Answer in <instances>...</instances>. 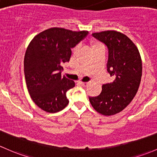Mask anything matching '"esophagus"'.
I'll list each match as a JSON object with an SVG mask.
<instances>
[{
  "instance_id": "1",
  "label": "esophagus",
  "mask_w": 157,
  "mask_h": 157,
  "mask_svg": "<svg viewBox=\"0 0 157 157\" xmlns=\"http://www.w3.org/2000/svg\"><path fill=\"white\" fill-rule=\"evenodd\" d=\"M79 84H80L81 85H82V86H83V87H86V86H88V85L89 83H88V82H79Z\"/></svg>"
}]
</instances>
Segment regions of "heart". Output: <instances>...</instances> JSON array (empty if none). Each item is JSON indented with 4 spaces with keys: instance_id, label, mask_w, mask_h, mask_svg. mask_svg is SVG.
I'll return each instance as SVG.
<instances>
[{
    "instance_id": "1",
    "label": "heart",
    "mask_w": 157,
    "mask_h": 157,
    "mask_svg": "<svg viewBox=\"0 0 157 157\" xmlns=\"http://www.w3.org/2000/svg\"><path fill=\"white\" fill-rule=\"evenodd\" d=\"M90 44H91L92 49H94V48H98V47H100V46H103L102 43H101L98 41H96V40H92V41H90ZM77 50H78V46L75 47V48H73L74 52H76Z\"/></svg>"
}]
</instances>
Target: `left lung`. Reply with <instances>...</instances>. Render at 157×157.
Returning a JSON list of instances; mask_svg holds the SVG:
<instances>
[{
	"label": "left lung",
	"instance_id": "left-lung-1",
	"mask_svg": "<svg viewBox=\"0 0 157 157\" xmlns=\"http://www.w3.org/2000/svg\"><path fill=\"white\" fill-rule=\"evenodd\" d=\"M93 36L107 46L106 68L113 81L103 85L101 94L89 101L98 113L112 116L123 110L136 95L142 75L141 57L136 45L121 32L103 31Z\"/></svg>",
	"mask_w": 157,
	"mask_h": 157
}]
</instances>
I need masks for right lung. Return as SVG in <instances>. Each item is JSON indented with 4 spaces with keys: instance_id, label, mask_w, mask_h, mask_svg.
<instances>
[{
    "instance_id": "add662e5",
    "label": "right lung",
    "mask_w": 157,
    "mask_h": 157,
    "mask_svg": "<svg viewBox=\"0 0 157 157\" xmlns=\"http://www.w3.org/2000/svg\"><path fill=\"white\" fill-rule=\"evenodd\" d=\"M88 31L48 29L35 35L25 51L24 72L31 98L44 111L59 112L69 103L67 92L74 81L61 75L62 64L69 62L72 51Z\"/></svg>"
}]
</instances>
